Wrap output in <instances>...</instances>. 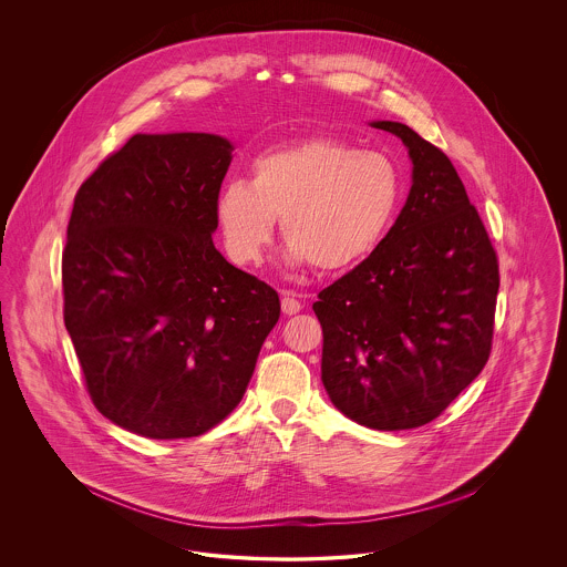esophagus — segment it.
<instances>
[{
  "label": "esophagus",
  "instance_id": "34e87169",
  "mask_svg": "<svg viewBox=\"0 0 567 567\" xmlns=\"http://www.w3.org/2000/svg\"><path fill=\"white\" fill-rule=\"evenodd\" d=\"M280 308H282V312L285 315H297L299 310H301V303H299V299H297L293 293H289V291H285L282 293V299H280Z\"/></svg>",
  "mask_w": 567,
  "mask_h": 567
}]
</instances>
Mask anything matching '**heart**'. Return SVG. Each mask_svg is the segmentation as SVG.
Returning <instances> with one entry per match:
<instances>
[{
	"mask_svg": "<svg viewBox=\"0 0 567 567\" xmlns=\"http://www.w3.org/2000/svg\"><path fill=\"white\" fill-rule=\"evenodd\" d=\"M402 189V172L389 155L338 137H308L259 155L250 183L229 181L218 190L216 225L234 264L259 261L280 218L289 266L349 270L389 234Z\"/></svg>",
	"mask_w": 567,
	"mask_h": 567,
	"instance_id": "heart-1",
	"label": "heart"
}]
</instances>
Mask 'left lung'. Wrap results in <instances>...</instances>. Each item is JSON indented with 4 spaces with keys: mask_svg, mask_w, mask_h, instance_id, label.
I'll return each mask as SVG.
<instances>
[{
    "mask_svg": "<svg viewBox=\"0 0 567 567\" xmlns=\"http://www.w3.org/2000/svg\"><path fill=\"white\" fill-rule=\"evenodd\" d=\"M370 125L404 142L412 187L377 250L312 310L329 400L359 425L400 432L440 416L483 372L499 271L451 159L404 123Z\"/></svg>",
    "mask_w": 567,
    "mask_h": 567,
    "instance_id": "1",
    "label": "left lung"
}]
</instances>
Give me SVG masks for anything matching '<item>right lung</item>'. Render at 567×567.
I'll list each match as a JSON object with an SVG mask.
<instances>
[{"label": "right lung", "instance_id": "add662e5", "mask_svg": "<svg viewBox=\"0 0 567 567\" xmlns=\"http://www.w3.org/2000/svg\"><path fill=\"white\" fill-rule=\"evenodd\" d=\"M231 151L215 134H135L76 193L63 321L93 404L127 432L215 427L278 323V293L213 243Z\"/></svg>", "mask_w": 567, "mask_h": 567}]
</instances>
